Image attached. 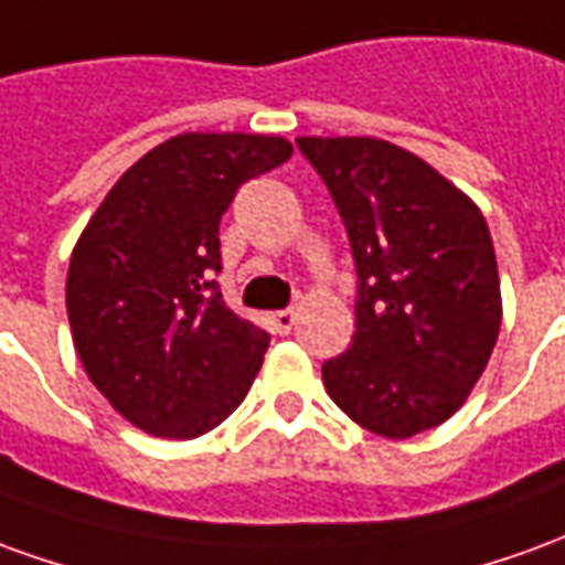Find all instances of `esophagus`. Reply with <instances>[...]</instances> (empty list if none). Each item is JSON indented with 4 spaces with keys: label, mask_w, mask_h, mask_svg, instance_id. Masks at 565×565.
<instances>
[{
    "label": "esophagus",
    "mask_w": 565,
    "mask_h": 565,
    "mask_svg": "<svg viewBox=\"0 0 565 565\" xmlns=\"http://www.w3.org/2000/svg\"><path fill=\"white\" fill-rule=\"evenodd\" d=\"M270 326H274L276 334H289L291 326H295V310H276L270 316Z\"/></svg>",
    "instance_id": "34e87169"
}]
</instances>
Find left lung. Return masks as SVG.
<instances>
[{
  "mask_svg": "<svg viewBox=\"0 0 565 565\" xmlns=\"http://www.w3.org/2000/svg\"><path fill=\"white\" fill-rule=\"evenodd\" d=\"M347 227L355 334L322 365L331 402L383 438L456 414L490 362L499 270L481 210L429 163L371 136H301Z\"/></svg>",
  "mask_w": 565,
  "mask_h": 565,
  "instance_id": "1",
  "label": "left lung"
}]
</instances>
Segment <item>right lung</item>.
I'll list each match as a JSON object with an SVG mask.
<instances>
[{"mask_svg": "<svg viewBox=\"0 0 565 565\" xmlns=\"http://www.w3.org/2000/svg\"><path fill=\"white\" fill-rule=\"evenodd\" d=\"M289 158L279 136H173L115 182L84 227L66 279L72 340L136 429L198 438L246 398L270 338L218 291V225L243 182Z\"/></svg>", "mask_w": 565, "mask_h": 565, "instance_id": "obj_1", "label": "right lung"}]
</instances>
